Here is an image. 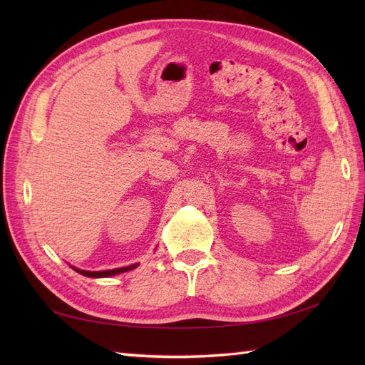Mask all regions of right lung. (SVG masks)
I'll return each mask as SVG.
<instances>
[{"instance_id":"add662e5","label":"right lung","mask_w":365,"mask_h":365,"mask_svg":"<svg viewBox=\"0 0 365 365\" xmlns=\"http://www.w3.org/2000/svg\"><path fill=\"white\" fill-rule=\"evenodd\" d=\"M138 267V263H134V264H129V267H125V268H117V269H108V271H83V269H79V268H73L76 272H79L82 275H85V277H93V279H98V277H111V275H117V274H121V272H126V271H130Z\"/></svg>"}]
</instances>
